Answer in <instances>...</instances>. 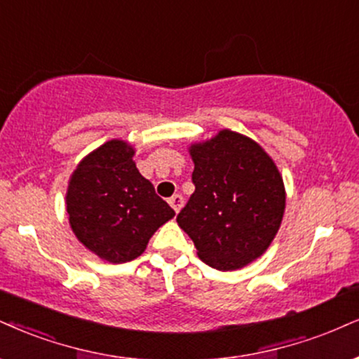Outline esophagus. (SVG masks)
<instances>
[{
	"label": "esophagus",
	"instance_id": "esophagus-1",
	"mask_svg": "<svg viewBox=\"0 0 359 359\" xmlns=\"http://www.w3.org/2000/svg\"><path fill=\"white\" fill-rule=\"evenodd\" d=\"M168 203H170V206L178 213L181 206H183V196H181V194H172L170 200H168Z\"/></svg>",
	"mask_w": 359,
	"mask_h": 359
}]
</instances>
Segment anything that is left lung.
Here are the masks:
<instances>
[{
	"label": "left lung",
	"mask_w": 359,
	"mask_h": 359,
	"mask_svg": "<svg viewBox=\"0 0 359 359\" xmlns=\"http://www.w3.org/2000/svg\"><path fill=\"white\" fill-rule=\"evenodd\" d=\"M194 193L178 215L208 266L233 271L253 263L271 245L286 206L283 176L255 140L231 130L188 148Z\"/></svg>",
	"instance_id": "obj_1"
}]
</instances>
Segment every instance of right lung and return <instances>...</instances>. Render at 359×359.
Instances as JSON below:
<instances>
[{"label": "right lung", "instance_id": "add662e5", "mask_svg": "<svg viewBox=\"0 0 359 359\" xmlns=\"http://www.w3.org/2000/svg\"><path fill=\"white\" fill-rule=\"evenodd\" d=\"M136 149L109 140L88 153L69 176L66 211L86 250L119 264L143 255L149 238L175 216L133 161Z\"/></svg>", "mask_w": 359, "mask_h": 359}]
</instances>
